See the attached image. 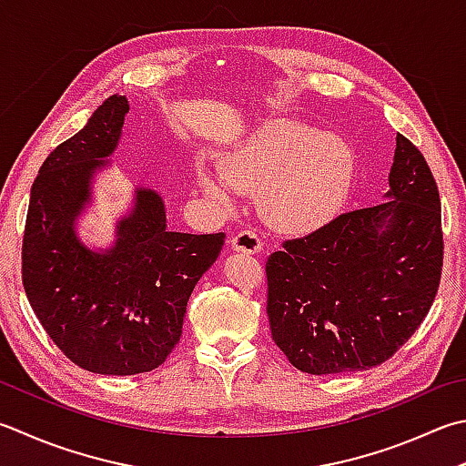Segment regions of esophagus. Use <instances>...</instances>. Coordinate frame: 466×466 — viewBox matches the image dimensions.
Here are the masks:
<instances>
[{"label": "esophagus", "mask_w": 466, "mask_h": 466, "mask_svg": "<svg viewBox=\"0 0 466 466\" xmlns=\"http://www.w3.org/2000/svg\"><path fill=\"white\" fill-rule=\"evenodd\" d=\"M231 248L235 251H243V253H259L263 249V241L256 231L243 229L231 239Z\"/></svg>", "instance_id": "1"}]
</instances>
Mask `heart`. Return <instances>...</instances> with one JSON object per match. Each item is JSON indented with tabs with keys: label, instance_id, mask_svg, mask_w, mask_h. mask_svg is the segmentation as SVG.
Segmentation results:
<instances>
[{
	"label": "heart",
	"instance_id": "1",
	"mask_svg": "<svg viewBox=\"0 0 466 466\" xmlns=\"http://www.w3.org/2000/svg\"><path fill=\"white\" fill-rule=\"evenodd\" d=\"M225 174L245 195H259L261 215L279 231H312L345 203L353 154L330 134H316L292 121H269L225 160ZM205 188L227 203L210 178Z\"/></svg>",
	"mask_w": 466,
	"mask_h": 466
}]
</instances>
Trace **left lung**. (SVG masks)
I'll return each instance as SVG.
<instances>
[{
  "label": "left lung",
  "instance_id": "obj_1",
  "mask_svg": "<svg viewBox=\"0 0 466 466\" xmlns=\"http://www.w3.org/2000/svg\"><path fill=\"white\" fill-rule=\"evenodd\" d=\"M390 200L288 239L266 261L271 339L310 375L367 371L398 353L441 286V195L398 134Z\"/></svg>",
  "mask_w": 466,
  "mask_h": 466
}]
</instances>
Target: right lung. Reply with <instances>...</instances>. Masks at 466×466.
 Segmentation results:
<instances>
[{
	"mask_svg": "<svg viewBox=\"0 0 466 466\" xmlns=\"http://www.w3.org/2000/svg\"><path fill=\"white\" fill-rule=\"evenodd\" d=\"M127 109L124 95L109 96L50 152L32 184L22 239L32 310L70 361L101 375L146 373L166 361L192 289L225 243V233L166 229L154 190H137L109 251L95 253L76 239L73 223L89 200V180L116 150Z\"/></svg>",
	"mask_w": 466,
	"mask_h": 466,
	"instance_id": "obj_1",
	"label": "right lung"
}]
</instances>
